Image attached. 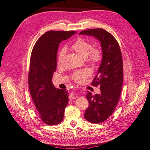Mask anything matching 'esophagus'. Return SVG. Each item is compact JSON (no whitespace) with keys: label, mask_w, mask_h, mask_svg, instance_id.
<instances>
[{"label":"esophagus","mask_w":150,"mask_h":150,"mask_svg":"<svg viewBox=\"0 0 150 150\" xmlns=\"http://www.w3.org/2000/svg\"><path fill=\"white\" fill-rule=\"evenodd\" d=\"M75 98H76V96L74 95V93L73 92L71 93L70 96H69V99L70 100H74V99H75Z\"/></svg>","instance_id":"esophagus-1"}]
</instances>
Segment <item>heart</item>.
I'll list each match as a JSON object with an SVG mask.
<instances>
[{
    "instance_id": "1",
    "label": "heart",
    "mask_w": 150,
    "mask_h": 150,
    "mask_svg": "<svg viewBox=\"0 0 150 150\" xmlns=\"http://www.w3.org/2000/svg\"><path fill=\"white\" fill-rule=\"evenodd\" d=\"M71 49L83 59L88 58V60L93 65L97 64L101 59V52L99 49H92V44L88 41L79 38L71 45ZM65 55V50H61L59 53L58 62L60 64ZM92 73L90 69L86 68L74 71L71 75L72 79L76 82H81L88 77Z\"/></svg>"
}]
</instances>
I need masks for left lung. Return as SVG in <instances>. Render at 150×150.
<instances>
[{"instance_id":"1","label":"left lung","mask_w":150,"mask_h":150,"mask_svg":"<svg viewBox=\"0 0 150 150\" xmlns=\"http://www.w3.org/2000/svg\"><path fill=\"white\" fill-rule=\"evenodd\" d=\"M79 35L92 36L100 43L102 59L97 74L92 81L99 85L101 93L92 95L87 91L89 106L84 114L85 119L93 123L103 122L112 115L117 107L123 85V61L118 43L114 37L102 28L81 31Z\"/></svg>"}]
</instances>
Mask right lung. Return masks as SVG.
<instances>
[{
    "mask_svg": "<svg viewBox=\"0 0 150 150\" xmlns=\"http://www.w3.org/2000/svg\"><path fill=\"white\" fill-rule=\"evenodd\" d=\"M75 33L49 31L38 38L33 48L28 86L40 118L47 125H58L64 119L69 94L66 89L55 88L52 80L57 69V54L60 43Z\"/></svg>",
    "mask_w": 150,
    "mask_h": 150,
    "instance_id": "right-lung-1",
    "label": "right lung"
}]
</instances>
